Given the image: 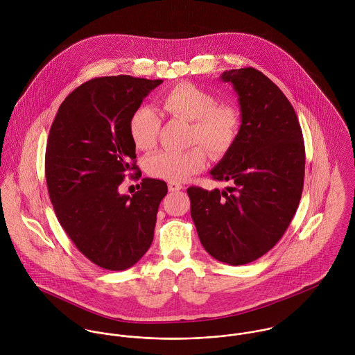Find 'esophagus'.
<instances>
[{"mask_svg":"<svg viewBox=\"0 0 355 355\" xmlns=\"http://www.w3.org/2000/svg\"><path fill=\"white\" fill-rule=\"evenodd\" d=\"M168 189H169V191L175 193V191L182 190V189H183V186H182V184H179V183H175V182H169V183H168Z\"/></svg>","mask_w":355,"mask_h":355,"instance_id":"1","label":"esophagus"}]
</instances>
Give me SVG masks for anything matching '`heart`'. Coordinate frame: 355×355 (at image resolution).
<instances>
[{"label":"heart","instance_id":"1","mask_svg":"<svg viewBox=\"0 0 355 355\" xmlns=\"http://www.w3.org/2000/svg\"><path fill=\"white\" fill-rule=\"evenodd\" d=\"M161 105L171 117L191 121L190 144H202L211 155L228 152L238 138L239 110L231 103L217 102L210 92L194 83L184 82L171 87L164 93ZM159 127V117L149 106H138L128 120L130 137L144 152L155 148ZM199 146L182 153H155L146 159V172L155 179L184 182L206 165V153Z\"/></svg>","mask_w":355,"mask_h":355}]
</instances>
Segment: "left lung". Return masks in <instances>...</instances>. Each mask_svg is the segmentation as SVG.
Listing matches in <instances>:
<instances>
[{
    "label": "left lung",
    "mask_w": 355,
    "mask_h": 355,
    "mask_svg": "<svg viewBox=\"0 0 355 355\" xmlns=\"http://www.w3.org/2000/svg\"><path fill=\"white\" fill-rule=\"evenodd\" d=\"M238 94L241 130L235 144L210 171L230 187H189L191 217L213 258L245 265L268 253L284 235L304 190V144L293 105L262 72L221 73Z\"/></svg>",
    "instance_id": "left-lung-1"
}]
</instances>
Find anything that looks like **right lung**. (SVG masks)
Listing matches in <instances>:
<instances>
[{
	"mask_svg": "<svg viewBox=\"0 0 355 355\" xmlns=\"http://www.w3.org/2000/svg\"><path fill=\"white\" fill-rule=\"evenodd\" d=\"M162 83L130 75L92 79L60 105L46 145L45 172L57 220L93 263L124 270L149 250L166 183L145 178L132 196L119 186L137 166L128 120Z\"/></svg>",
	"mask_w": 355,
	"mask_h": 355,
	"instance_id": "obj_1",
	"label": "right lung"
}]
</instances>
